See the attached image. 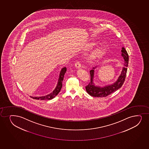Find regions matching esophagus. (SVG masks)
<instances>
[{
    "label": "esophagus",
    "instance_id": "1",
    "mask_svg": "<svg viewBox=\"0 0 149 149\" xmlns=\"http://www.w3.org/2000/svg\"><path fill=\"white\" fill-rule=\"evenodd\" d=\"M75 67L76 68H81V64L79 62H76L75 63Z\"/></svg>",
    "mask_w": 149,
    "mask_h": 149
}]
</instances>
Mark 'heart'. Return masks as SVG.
<instances>
[{"mask_svg": "<svg viewBox=\"0 0 149 149\" xmlns=\"http://www.w3.org/2000/svg\"><path fill=\"white\" fill-rule=\"evenodd\" d=\"M97 45V43L96 42H91L87 45L86 48V50H91L96 46ZM105 53L104 48L102 47H97L94 49L92 53L88 56V60L90 62H93L96 58H99L100 56L103 55Z\"/></svg>", "mask_w": 149, "mask_h": 149, "instance_id": "obj_1", "label": "heart"}]
</instances>
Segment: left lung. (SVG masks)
I'll return each instance as SVG.
<instances>
[{
	"mask_svg": "<svg viewBox=\"0 0 149 149\" xmlns=\"http://www.w3.org/2000/svg\"><path fill=\"white\" fill-rule=\"evenodd\" d=\"M122 56L124 59V66L122 68L121 73L119 75L115 82L110 85L105 86L103 87H100L96 86L93 83V77H94V69L97 67H93L91 70H90L91 74V82L86 86V91L88 94L91 96L96 97H104L109 95L111 93H114L115 91H117L122 86L125 81L127 70L128 65L129 56L125 48L122 47L121 50Z\"/></svg>",
	"mask_w": 149,
	"mask_h": 149,
	"instance_id": "obj_1",
	"label": "left lung"
}]
</instances>
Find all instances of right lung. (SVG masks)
<instances>
[{
    "mask_svg": "<svg viewBox=\"0 0 149 149\" xmlns=\"http://www.w3.org/2000/svg\"><path fill=\"white\" fill-rule=\"evenodd\" d=\"M66 72H67V68L65 67H64L63 68H62V70L60 72L58 82L56 87L52 93L47 95L40 96V97H32L31 96V97L33 99H37V100H39V99L40 100H50V99H53V98L55 97L58 94V93H60L61 89L62 88V86H63L62 83L63 81V77H64V75Z\"/></svg>",
    "mask_w": 149,
    "mask_h": 149,
    "instance_id": "right-lung-1",
    "label": "right lung"
}]
</instances>
